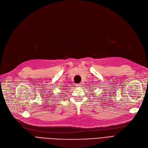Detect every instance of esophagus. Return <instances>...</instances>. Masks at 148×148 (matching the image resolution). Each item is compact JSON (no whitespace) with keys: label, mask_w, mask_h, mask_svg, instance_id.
Returning a JSON list of instances; mask_svg holds the SVG:
<instances>
[{"label":"esophagus","mask_w":148,"mask_h":148,"mask_svg":"<svg viewBox=\"0 0 148 148\" xmlns=\"http://www.w3.org/2000/svg\"><path fill=\"white\" fill-rule=\"evenodd\" d=\"M82 85L81 84H77L75 85L76 87H82Z\"/></svg>","instance_id":"34e87169"}]
</instances>
